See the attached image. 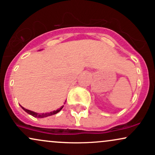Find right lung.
I'll use <instances>...</instances> for the list:
<instances>
[{"label": "right lung", "mask_w": 155, "mask_h": 155, "mask_svg": "<svg viewBox=\"0 0 155 155\" xmlns=\"http://www.w3.org/2000/svg\"><path fill=\"white\" fill-rule=\"evenodd\" d=\"M23 110H24L25 111L27 112L28 114H31V116L34 117H36V118H44V117H49V116H51V115H54V114H56L57 113H58V112L61 111L62 108H63V106H61L60 108H58V109H57L56 111H51V112H48V113H42V114H39V113H36V112H34L33 111H31V110H28V109H26V108H25L24 107H22V106H21Z\"/></svg>", "instance_id": "obj_1"}]
</instances>
